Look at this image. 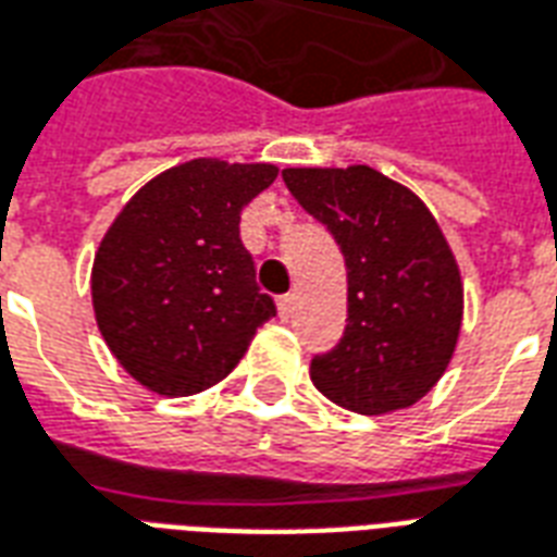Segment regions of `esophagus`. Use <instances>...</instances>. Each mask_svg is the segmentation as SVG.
<instances>
[{
    "label": "esophagus",
    "mask_w": 557,
    "mask_h": 557,
    "mask_svg": "<svg viewBox=\"0 0 557 557\" xmlns=\"http://www.w3.org/2000/svg\"><path fill=\"white\" fill-rule=\"evenodd\" d=\"M292 310H295V295H280V298H277L280 319L289 321L292 319Z\"/></svg>",
    "instance_id": "34e87169"
}]
</instances>
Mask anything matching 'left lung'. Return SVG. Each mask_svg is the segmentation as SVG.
<instances>
[{"label":"left lung","mask_w":557,"mask_h":557,"mask_svg":"<svg viewBox=\"0 0 557 557\" xmlns=\"http://www.w3.org/2000/svg\"><path fill=\"white\" fill-rule=\"evenodd\" d=\"M283 183L348 268V324L333 351L312 357L315 389L362 416L416 405L446 372L463 319L443 230L410 188L366 164L286 168Z\"/></svg>","instance_id":"8db88e82"}]
</instances>
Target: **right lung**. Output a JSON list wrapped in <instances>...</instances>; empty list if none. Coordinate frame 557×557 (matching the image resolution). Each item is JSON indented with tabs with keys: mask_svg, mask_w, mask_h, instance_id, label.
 <instances>
[{
	"mask_svg": "<svg viewBox=\"0 0 557 557\" xmlns=\"http://www.w3.org/2000/svg\"><path fill=\"white\" fill-rule=\"evenodd\" d=\"M274 164L191 159L144 185L114 218L90 271L97 324L123 369L159 395L203 393L277 315L257 286L238 221Z\"/></svg>",
	"mask_w": 557,
	"mask_h": 557,
	"instance_id": "add662e5",
	"label": "right lung"
}]
</instances>
